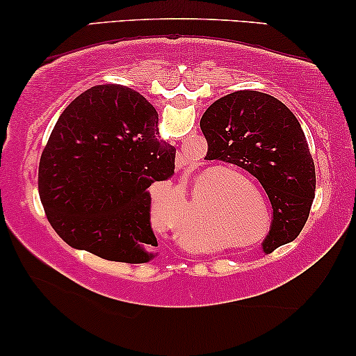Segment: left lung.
<instances>
[{
	"label": "left lung",
	"instance_id": "obj_1",
	"mask_svg": "<svg viewBox=\"0 0 356 356\" xmlns=\"http://www.w3.org/2000/svg\"><path fill=\"white\" fill-rule=\"evenodd\" d=\"M209 160L251 173L274 209L266 252L293 241L308 220L316 191L314 162L300 121L275 97L256 90L232 92L201 118Z\"/></svg>",
	"mask_w": 356,
	"mask_h": 356
}]
</instances>
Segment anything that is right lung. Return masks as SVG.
Instances as JSON below:
<instances>
[{"label": "right lung", "mask_w": 356, "mask_h": 356, "mask_svg": "<svg viewBox=\"0 0 356 356\" xmlns=\"http://www.w3.org/2000/svg\"><path fill=\"white\" fill-rule=\"evenodd\" d=\"M159 113L139 92L90 87L66 106L42 152L38 194L63 241L106 261L154 257V181L175 173L173 145L159 138Z\"/></svg>", "instance_id": "obj_1"}]
</instances>
